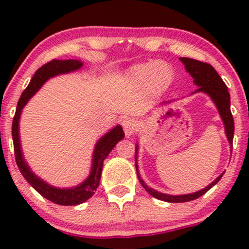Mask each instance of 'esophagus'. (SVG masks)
Wrapping results in <instances>:
<instances>
[{"mask_svg": "<svg viewBox=\"0 0 249 249\" xmlns=\"http://www.w3.org/2000/svg\"><path fill=\"white\" fill-rule=\"evenodd\" d=\"M122 126H123V129H124V132H125V135H126V137L132 136V135L137 131L136 119H135V118H131V117L125 118V119H123V122H122Z\"/></svg>", "mask_w": 249, "mask_h": 249, "instance_id": "obj_1", "label": "esophagus"}]
</instances>
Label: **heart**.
Here are the masks:
<instances>
[{
  "mask_svg": "<svg viewBox=\"0 0 249 249\" xmlns=\"http://www.w3.org/2000/svg\"><path fill=\"white\" fill-rule=\"evenodd\" d=\"M165 68L167 70H165ZM169 73L170 69L167 65L162 64V62H157V64L149 62V64H143L134 67L131 71V77L140 83L150 80L154 84H158V83L164 82L169 77Z\"/></svg>",
  "mask_w": 249,
  "mask_h": 249,
  "instance_id": "b5f03b06",
  "label": "heart"
}]
</instances>
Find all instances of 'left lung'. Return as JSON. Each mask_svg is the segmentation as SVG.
Masks as SVG:
<instances>
[{"mask_svg":"<svg viewBox=\"0 0 249 249\" xmlns=\"http://www.w3.org/2000/svg\"><path fill=\"white\" fill-rule=\"evenodd\" d=\"M180 61L184 64L185 70L189 72L190 76L194 78V84H196L197 87H199V89L196 90V92L197 91L206 92V94H207L215 104L218 110H219L220 117H222L223 119V123H224L225 134H227L228 140H229L230 144H231L232 147L233 129H235V127H233V118L231 114V110H230V94L229 91H228V87L225 85V83L223 82V79L220 78L219 74L217 73V71L213 69V66H211V65L207 64V62L189 59V57H180ZM135 160L137 161V145H136ZM136 172L142 187L144 188V189L147 190L152 196H154L155 199L162 200V201H166V202H187V201H192V200L197 199V197L202 196L205 193H207L213 185L217 184L223 176L222 173L219 177L215 178V179L213 180L210 185H207L205 189L199 190V192L196 193H193V194L167 195L152 189V188H149L144 182H143L142 178L140 177L139 169H137V162H136Z\"/></svg>","mask_w":249,"mask_h":249,"instance_id":"obj_1","label":"left lung"}]
</instances>
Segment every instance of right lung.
<instances>
[{"label":"right lung","instance_id":"add662e5","mask_svg":"<svg viewBox=\"0 0 249 249\" xmlns=\"http://www.w3.org/2000/svg\"><path fill=\"white\" fill-rule=\"evenodd\" d=\"M83 66V62L79 60H52L47 62L43 66L39 67L36 73L32 77L31 82L27 85L26 89L20 96L19 102H18L16 115L13 118V124H12V136H13L14 144V154H16V161L20 172L24 176L27 183L32 185L39 194L43 197L49 200V201L57 203L62 206H72L79 205L87 201L88 199L92 196L96 192L97 187L100 184V178H101L102 166H104V160L106 159L107 155L109 154L110 150L115 147L120 140L124 139V131L122 126L117 125L114 129L107 132L105 136L99 140V142L95 145L94 155H92V166L91 172L89 177L74 188H69V189H60V188L52 187L47 184L46 182L37 177L34 172L30 170L27 164L25 162L24 157H22L21 148H20L19 141V118L21 114V109L32 97V95L46 83L49 78L57 76L61 73H69L71 71H76Z\"/></svg>","mask_w":249,"mask_h":249}]
</instances>
